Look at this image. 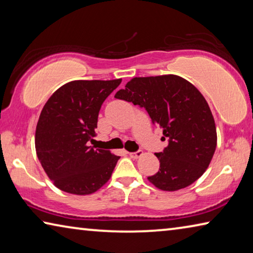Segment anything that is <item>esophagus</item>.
I'll return each mask as SVG.
<instances>
[{"label": "esophagus", "instance_id": "esophagus-1", "mask_svg": "<svg viewBox=\"0 0 253 253\" xmlns=\"http://www.w3.org/2000/svg\"><path fill=\"white\" fill-rule=\"evenodd\" d=\"M142 155H143L142 151H138V152H135V153H129V156L131 158H134V160H137V158L140 157Z\"/></svg>", "mask_w": 253, "mask_h": 253}]
</instances>
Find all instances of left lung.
Masks as SVG:
<instances>
[{"mask_svg":"<svg viewBox=\"0 0 253 253\" xmlns=\"http://www.w3.org/2000/svg\"><path fill=\"white\" fill-rule=\"evenodd\" d=\"M115 98L144 107L169 145L155 155L160 170L147 179L162 191L190 186L204 174L216 148L212 111L199 89L176 75L135 77Z\"/></svg>","mask_w":253,"mask_h":253,"instance_id":"8db88e82","label":"left lung"}]
</instances>
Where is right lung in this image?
I'll return each mask as SVG.
<instances>
[{"label": "right lung", "instance_id": "1", "mask_svg": "<svg viewBox=\"0 0 253 253\" xmlns=\"http://www.w3.org/2000/svg\"><path fill=\"white\" fill-rule=\"evenodd\" d=\"M121 83L122 79L74 80L45 102L34 143L42 168L59 190L89 195L109 181L119 156L88 146V142L96 136L102 102Z\"/></svg>", "mask_w": 253, "mask_h": 253}]
</instances>
